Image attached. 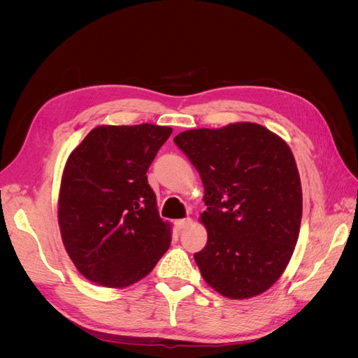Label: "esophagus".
<instances>
[{
	"label": "esophagus",
	"instance_id": "34e87169",
	"mask_svg": "<svg viewBox=\"0 0 358 358\" xmlns=\"http://www.w3.org/2000/svg\"><path fill=\"white\" fill-rule=\"evenodd\" d=\"M191 222H192L191 218L178 220V221H175V227H176V230H183V229H187V227H188Z\"/></svg>",
	"mask_w": 358,
	"mask_h": 358
}]
</instances>
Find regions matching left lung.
<instances>
[{"label": "left lung", "mask_w": 358, "mask_h": 358, "mask_svg": "<svg viewBox=\"0 0 358 358\" xmlns=\"http://www.w3.org/2000/svg\"><path fill=\"white\" fill-rule=\"evenodd\" d=\"M200 173L208 243L194 254L203 279L224 297L262 294L284 273L299 239L301 183L284 138L236 122L175 137Z\"/></svg>", "instance_id": "1"}]
</instances>
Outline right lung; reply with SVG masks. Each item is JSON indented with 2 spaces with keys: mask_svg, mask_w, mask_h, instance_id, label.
<instances>
[{
  "mask_svg": "<svg viewBox=\"0 0 358 358\" xmlns=\"http://www.w3.org/2000/svg\"><path fill=\"white\" fill-rule=\"evenodd\" d=\"M173 129L100 125L67 158L58 222L76 268L92 282L125 288L148 276L171 242L146 171Z\"/></svg>",
  "mask_w": 358,
  "mask_h": 358,
  "instance_id": "obj_1",
  "label": "right lung"
}]
</instances>
